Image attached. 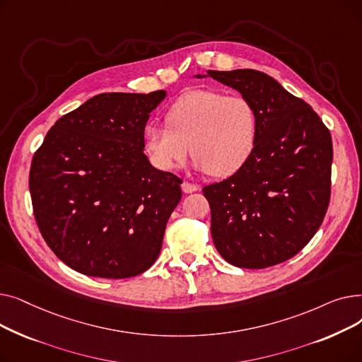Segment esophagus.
Instances as JSON below:
<instances>
[{
    "label": "esophagus",
    "mask_w": 362,
    "mask_h": 362,
    "mask_svg": "<svg viewBox=\"0 0 362 362\" xmlns=\"http://www.w3.org/2000/svg\"><path fill=\"white\" fill-rule=\"evenodd\" d=\"M182 191H183L185 194H192V192L198 191V186H197V185H194V183L183 182V183H182Z\"/></svg>",
    "instance_id": "obj_1"
}]
</instances>
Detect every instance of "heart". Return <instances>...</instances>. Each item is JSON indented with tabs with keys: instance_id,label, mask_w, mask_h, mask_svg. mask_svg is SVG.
I'll list each match as a JSON object with an SVG mask.
<instances>
[{
	"instance_id": "heart-1",
	"label": "heart",
	"mask_w": 362,
	"mask_h": 362,
	"mask_svg": "<svg viewBox=\"0 0 362 362\" xmlns=\"http://www.w3.org/2000/svg\"><path fill=\"white\" fill-rule=\"evenodd\" d=\"M165 124L144 130V148L161 170L182 164L191 146L197 167L213 177H229L250 161L258 138V114L242 95L217 89L185 93L165 114Z\"/></svg>"
}]
</instances>
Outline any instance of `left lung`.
Here are the masks:
<instances>
[{
  "label": "left lung",
  "mask_w": 362,
  "mask_h": 362,
  "mask_svg": "<svg viewBox=\"0 0 362 362\" xmlns=\"http://www.w3.org/2000/svg\"><path fill=\"white\" fill-rule=\"evenodd\" d=\"M206 74L242 93L258 114L250 161L230 177L202 189L211 208L213 242L236 267H272L296 255L326 216L330 132L305 101L269 74L252 69Z\"/></svg>",
  "instance_id": "left-lung-1"
}]
</instances>
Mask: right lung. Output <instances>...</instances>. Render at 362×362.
<instances>
[{"instance_id": "right-lung-1", "label": "right lung", "mask_w": 362, "mask_h": 362, "mask_svg": "<svg viewBox=\"0 0 362 362\" xmlns=\"http://www.w3.org/2000/svg\"><path fill=\"white\" fill-rule=\"evenodd\" d=\"M95 95L48 130L35 152L29 189L35 220L52 252L92 277L127 279L160 255L182 180L144 154L149 114L165 98Z\"/></svg>"}]
</instances>
